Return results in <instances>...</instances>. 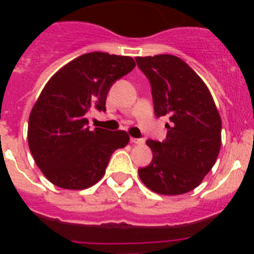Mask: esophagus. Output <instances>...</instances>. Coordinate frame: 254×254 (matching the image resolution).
<instances>
[{
	"label": "esophagus",
	"mask_w": 254,
	"mask_h": 254,
	"mask_svg": "<svg viewBox=\"0 0 254 254\" xmlns=\"http://www.w3.org/2000/svg\"><path fill=\"white\" fill-rule=\"evenodd\" d=\"M131 141L132 143H136V145H140V143H143V140L142 138H134V137H131Z\"/></svg>",
	"instance_id": "1"
}]
</instances>
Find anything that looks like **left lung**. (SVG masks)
Here are the masks:
<instances>
[{"mask_svg": "<svg viewBox=\"0 0 254 254\" xmlns=\"http://www.w3.org/2000/svg\"><path fill=\"white\" fill-rule=\"evenodd\" d=\"M151 85L156 117L168 116L164 141L147 140L152 160L138 169L141 181L159 194L194 190L212 169L221 146V118L210 90L185 61L172 55L136 57Z\"/></svg>", "mask_w": 254, "mask_h": 254, "instance_id": "8db88e82", "label": "left lung"}]
</instances>
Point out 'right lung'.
<instances>
[{"instance_id": "right-lung-1", "label": "right lung", "mask_w": 254, "mask_h": 254, "mask_svg": "<svg viewBox=\"0 0 254 254\" xmlns=\"http://www.w3.org/2000/svg\"><path fill=\"white\" fill-rule=\"evenodd\" d=\"M133 58L91 52L52 76L29 117L28 142L46 178L64 190H85L104 176L112 154L129 141L126 131L89 128L91 107L105 112L112 85L134 68Z\"/></svg>"}]
</instances>
